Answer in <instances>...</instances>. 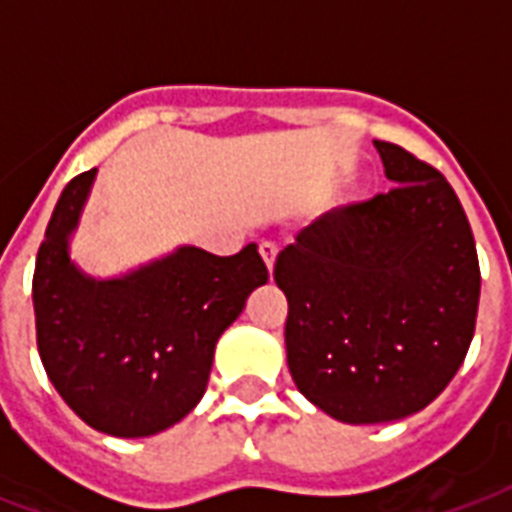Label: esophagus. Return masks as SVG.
I'll return each mask as SVG.
<instances>
[{"label":"esophagus","mask_w":512,"mask_h":512,"mask_svg":"<svg viewBox=\"0 0 512 512\" xmlns=\"http://www.w3.org/2000/svg\"><path fill=\"white\" fill-rule=\"evenodd\" d=\"M260 255H263L265 265H268V268H273V263H276V255H279V244H276V241H263V244H260Z\"/></svg>","instance_id":"esophagus-1"}]
</instances>
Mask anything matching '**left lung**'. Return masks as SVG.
I'll use <instances>...</instances> for the list:
<instances>
[{
  "instance_id": "obj_1",
  "label": "left lung",
  "mask_w": 512,
  "mask_h": 512,
  "mask_svg": "<svg viewBox=\"0 0 512 512\" xmlns=\"http://www.w3.org/2000/svg\"><path fill=\"white\" fill-rule=\"evenodd\" d=\"M388 193L332 209L276 257L297 390L353 425L420 412L452 382L476 332L481 268L446 177L374 140Z\"/></svg>"
}]
</instances>
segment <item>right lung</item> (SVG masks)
<instances>
[{
  "label": "right lung",
  "mask_w": 512,
  "mask_h": 512,
  "mask_svg": "<svg viewBox=\"0 0 512 512\" xmlns=\"http://www.w3.org/2000/svg\"><path fill=\"white\" fill-rule=\"evenodd\" d=\"M95 170L63 188L36 252V348L60 398L90 428L154 436L204 396L215 342L268 281L255 244L231 257L183 247L132 276L87 279L68 260Z\"/></svg>",
  "instance_id": "obj_1"
}]
</instances>
